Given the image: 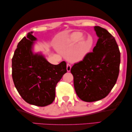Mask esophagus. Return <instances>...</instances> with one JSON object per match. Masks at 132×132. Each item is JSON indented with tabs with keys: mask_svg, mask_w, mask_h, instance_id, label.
I'll use <instances>...</instances> for the list:
<instances>
[{
	"mask_svg": "<svg viewBox=\"0 0 132 132\" xmlns=\"http://www.w3.org/2000/svg\"><path fill=\"white\" fill-rule=\"evenodd\" d=\"M71 68V66L70 64H67V70L68 72H70Z\"/></svg>",
	"mask_w": 132,
	"mask_h": 132,
	"instance_id": "obj_1",
	"label": "esophagus"
}]
</instances>
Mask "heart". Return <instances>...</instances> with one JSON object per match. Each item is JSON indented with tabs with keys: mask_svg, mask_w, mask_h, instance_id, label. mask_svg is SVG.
<instances>
[{
	"mask_svg": "<svg viewBox=\"0 0 132 132\" xmlns=\"http://www.w3.org/2000/svg\"><path fill=\"white\" fill-rule=\"evenodd\" d=\"M79 39L80 40L72 51V55L77 60L82 59L89 51L92 46L91 40L88 39L85 37H82V33L80 32L73 33L69 38L68 43L69 44H73Z\"/></svg>",
	"mask_w": 132,
	"mask_h": 132,
	"instance_id": "1",
	"label": "heart"
}]
</instances>
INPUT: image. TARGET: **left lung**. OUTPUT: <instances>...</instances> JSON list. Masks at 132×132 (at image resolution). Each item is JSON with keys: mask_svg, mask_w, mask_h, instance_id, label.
Wrapping results in <instances>:
<instances>
[{"mask_svg": "<svg viewBox=\"0 0 132 132\" xmlns=\"http://www.w3.org/2000/svg\"><path fill=\"white\" fill-rule=\"evenodd\" d=\"M94 29L98 37L96 46L71 69L78 96L88 102L101 100L109 94L118 79L120 63L114 37L102 27Z\"/></svg>", "mask_w": 132, "mask_h": 132, "instance_id": "obj_1", "label": "left lung"}]
</instances>
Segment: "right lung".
<instances>
[{
    "label": "right lung",
    "instance_id": "right-lung-1",
    "mask_svg": "<svg viewBox=\"0 0 132 132\" xmlns=\"http://www.w3.org/2000/svg\"><path fill=\"white\" fill-rule=\"evenodd\" d=\"M33 31L17 44L12 58V78L15 87L26 102L38 106L53 102L55 87L67 71L65 61L50 63L42 55L32 52L37 39Z\"/></svg>",
    "mask_w": 132,
    "mask_h": 132
}]
</instances>
